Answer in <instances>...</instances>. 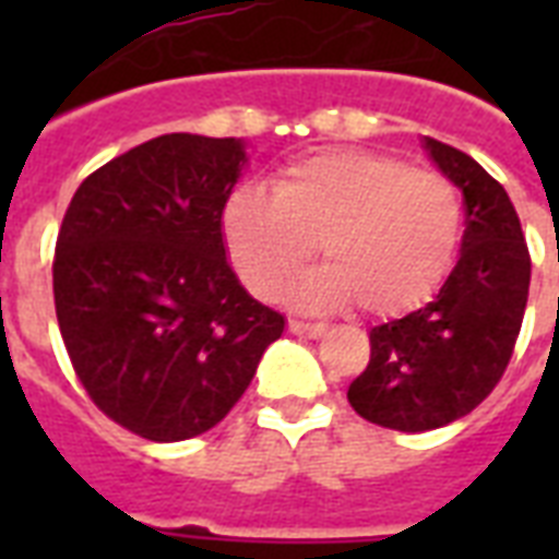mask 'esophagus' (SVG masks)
Instances as JSON below:
<instances>
[{
  "instance_id": "34e87169",
  "label": "esophagus",
  "mask_w": 559,
  "mask_h": 559,
  "mask_svg": "<svg viewBox=\"0 0 559 559\" xmlns=\"http://www.w3.org/2000/svg\"><path fill=\"white\" fill-rule=\"evenodd\" d=\"M324 331H328V324L322 322H298V319H289V333H296V336H301V340H319V336H324Z\"/></svg>"
}]
</instances>
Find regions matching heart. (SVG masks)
Instances as JSON below:
<instances>
[{
	"mask_svg": "<svg viewBox=\"0 0 559 559\" xmlns=\"http://www.w3.org/2000/svg\"><path fill=\"white\" fill-rule=\"evenodd\" d=\"M464 209L435 170L373 151H322L289 162L272 191L240 186L223 205V243L249 293L270 298L313 254L328 263L287 287L301 310L368 316L415 310L455 263Z\"/></svg>",
	"mask_w": 559,
	"mask_h": 559,
	"instance_id": "b5f03b06",
	"label": "heart"
}]
</instances>
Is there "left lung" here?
I'll return each mask as SVG.
<instances>
[{
	"label": "left lung",
	"instance_id": "8db88e82",
	"mask_svg": "<svg viewBox=\"0 0 559 559\" xmlns=\"http://www.w3.org/2000/svg\"><path fill=\"white\" fill-rule=\"evenodd\" d=\"M424 151L464 197L461 254L429 305L371 328V359L348 389L357 415L397 432L452 424L493 391L531 284L528 246L508 191L450 144L424 135Z\"/></svg>",
	"mask_w": 559,
	"mask_h": 559
}]
</instances>
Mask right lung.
I'll list each match as a JSON object with an SVG mask.
<instances>
[{
	"label": "right lung",
	"mask_w": 559,
	"mask_h": 559,
	"mask_svg": "<svg viewBox=\"0 0 559 559\" xmlns=\"http://www.w3.org/2000/svg\"><path fill=\"white\" fill-rule=\"evenodd\" d=\"M246 165L243 139L168 133L83 179L66 209L55 254L66 350L95 406L147 441L217 426L284 333L223 243Z\"/></svg>",
	"instance_id": "add662e5"
}]
</instances>
